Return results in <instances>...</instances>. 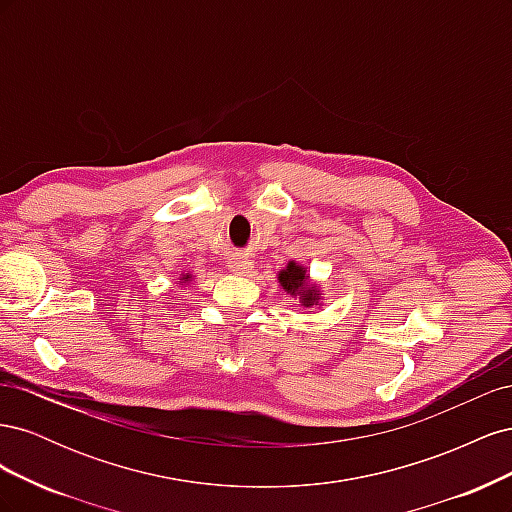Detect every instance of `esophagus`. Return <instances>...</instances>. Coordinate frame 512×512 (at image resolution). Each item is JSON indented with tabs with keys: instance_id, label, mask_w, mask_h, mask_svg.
Listing matches in <instances>:
<instances>
[{
	"instance_id": "esophagus-1",
	"label": "esophagus",
	"mask_w": 512,
	"mask_h": 512,
	"mask_svg": "<svg viewBox=\"0 0 512 512\" xmlns=\"http://www.w3.org/2000/svg\"><path fill=\"white\" fill-rule=\"evenodd\" d=\"M226 267H228L230 273H235V275H247L254 269L252 260H247L245 256H230L226 260Z\"/></svg>"
}]
</instances>
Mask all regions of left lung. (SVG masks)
<instances>
[{"label": "left lung", "instance_id": "8db88e82", "mask_svg": "<svg viewBox=\"0 0 512 512\" xmlns=\"http://www.w3.org/2000/svg\"><path fill=\"white\" fill-rule=\"evenodd\" d=\"M277 286L290 294L292 299H297L303 307L322 305L320 284L312 282L307 267H303L297 260H290L284 269L277 271Z\"/></svg>", "mask_w": 512, "mask_h": 512}]
</instances>
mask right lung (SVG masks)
<instances>
[{"label":"right lung","instance_id":"obj_1","mask_svg":"<svg viewBox=\"0 0 512 512\" xmlns=\"http://www.w3.org/2000/svg\"><path fill=\"white\" fill-rule=\"evenodd\" d=\"M192 280H194L192 273H181V275H179V284H181V286H188Z\"/></svg>","mask_w":512,"mask_h":512}]
</instances>
